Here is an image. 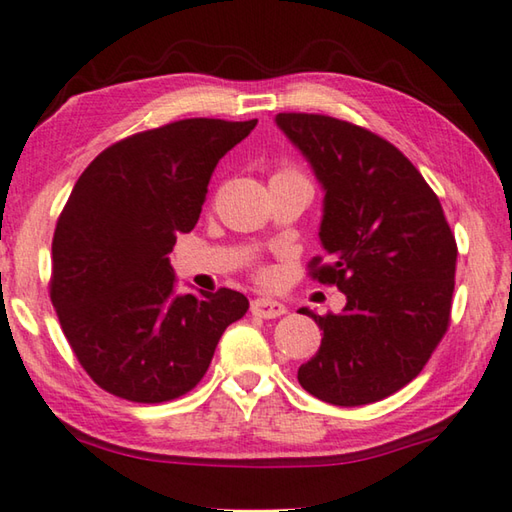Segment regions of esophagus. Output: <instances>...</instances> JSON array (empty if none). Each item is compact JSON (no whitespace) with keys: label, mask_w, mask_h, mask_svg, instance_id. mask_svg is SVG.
<instances>
[{"label":"esophagus","mask_w":512,"mask_h":512,"mask_svg":"<svg viewBox=\"0 0 512 512\" xmlns=\"http://www.w3.org/2000/svg\"><path fill=\"white\" fill-rule=\"evenodd\" d=\"M250 314L257 318H280L287 314V307L271 298H255L250 302Z\"/></svg>","instance_id":"esophagus-1"}]
</instances>
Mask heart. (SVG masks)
<instances>
[{"instance_id":"1","label":"heart","mask_w":512,"mask_h":512,"mask_svg":"<svg viewBox=\"0 0 512 512\" xmlns=\"http://www.w3.org/2000/svg\"><path fill=\"white\" fill-rule=\"evenodd\" d=\"M280 173H293V171H280Z\"/></svg>"}]
</instances>
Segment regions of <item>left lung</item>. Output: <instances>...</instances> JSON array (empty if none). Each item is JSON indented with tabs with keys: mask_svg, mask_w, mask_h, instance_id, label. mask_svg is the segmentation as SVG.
<instances>
[{
	"mask_svg": "<svg viewBox=\"0 0 512 512\" xmlns=\"http://www.w3.org/2000/svg\"><path fill=\"white\" fill-rule=\"evenodd\" d=\"M275 124L298 146L325 189L320 244L309 275L336 284L341 314H302L323 329L298 381L318 400L361 406L420 375L449 327L456 239L438 196L406 155L350 121L280 112Z\"/></svg>",
	"mask_w": 512,
	"mask_h": 512,
	"instance_id": "8db88e82",
	"label": "left lung"
}]
</instances>
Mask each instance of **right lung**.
Returning a JSON list of instances; mask_svg holds the SVG:
<instances>
[{
    "instance_id": "right-lung-1",
    "label": "right lung",
    "mask_w": 512,
    "mask_h": 512,
    "mask_svg": "<svg viewBox=\"0 0 512 512\" xmlns=\"http://www.w3.org/2000/svg\"><path fill=\"white\" fill-rule=\"evenodd\" d=\"M257 119H180L108 146L58 216L49 296L85 372L128 402L160 404L203 379L244 293L176 296L169 253L194 230L216 164Z\"/></svg>"
}]
</instances>
